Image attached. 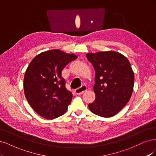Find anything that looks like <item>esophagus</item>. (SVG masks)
Listing matches in <instances>:
<instances>
[{
  "label": "esophagus",
  "instance_id": "1",
  "mask_svg": "<svg viewBox=\"0 0 156 156\" xmlns=\"http://www.w3.org/2000/svg\"><path fill=\"white\" fill-rule=\"evenodd\" d=\"M87 90V87L85 86V85H83L81 87L78 88L76 90H75V93L76 94H83L85 91Z\"/></svg>",
  "mask_w": 156,
  "mask_h": 156
}]
</instances>
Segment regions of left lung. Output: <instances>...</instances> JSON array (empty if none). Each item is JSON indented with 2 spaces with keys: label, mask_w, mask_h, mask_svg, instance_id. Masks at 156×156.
Wrapping results in <instances>:
<instances>
[{
  "label": "left lung",
  "mask_w": 156,
  "mask_h": 156,
  "mask_svg": "<svg viewBox=\"0 0 156 156\" xmlns=\"http://www.w3.org/2000/svg\"><path fill=\"white\" fill-rule=\"evenodd\" d=\"M95 71V100L88 107L94 114L112 117L121 110L132 97L134 73L128 59L115 51L87 53Z\"/></svg>",
  "instance_id": "8db88e82"
}]
</instances>
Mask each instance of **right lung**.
I'll return each instance as SVG.
<instances>
[{"instance_id":"add662e5","label":"right lung","mask_w":156,"mask_h":156,"mask_svg":"<svg viewBox=\"0 0 156 156\" xmlns=\"http://www.w3.org/2000/svg\"><path fill=\"white\" fill-rule=\"evenodd\" d=\"M77 58L54 49L37 54L28 65L23 80L24 95L40 116L54 119L67 112L73 94L65 87L62 71Z\"/></svg>"}]
</instances>
